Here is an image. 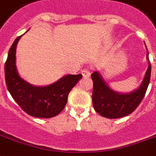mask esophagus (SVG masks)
I'll return each instance as SVG.
<instances>
[{
    "label": "esophagus",
    "instance_id": "obj_1",
    "mask_svg": "<svg viewBox=\"0 0 156 156\" xmlns=\"http://www.w3.org/2000/svg\"><path fill=\"white\" fill-rule=\"evenodd\" d=\"M82 75L84 78H87V77H89L91 76V73H90V71L88 69H84L82 71Z\"/></svg>",
    "mask_w": 156,
    "mask_h": 156
}]
</instances>
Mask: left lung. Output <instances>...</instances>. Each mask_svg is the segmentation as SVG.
Returning <instances> with one entry per match:
<instances>
[{
	"mask_svg": "<svg viewBox=\"0 0 156 156\" xmlns=\"http://www.w3.org/2000/svg\"><path fill=\"white\" fill-rule=\"evenodd\" d=\"M147 58L149 66L140 87L136 91L128 94H119L107 85L97 72L92 74L93 81L92 104L94 109L100 115L108 119H118L130 115L140 105L146 94L151 79V65L148 52Z\"/></svg>",
	"mask_w": 156,
	"mask_h": 156,
	"instance_id": "1",
	"label": "left lung"
}]
</instances>
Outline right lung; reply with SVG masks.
Returning <instances> with one entry per match:
<instances>
[{
    "label": "right lung",
    "instance_id": "add662e5",
    "mask_svg": "<svg viewBox=\"0 0 156 156\" xmlns=\"http://www.w3.org/2000/svg\"><path fill=\"white\" fill-rule=\"evenodd\" d=\"M20 37H18L10 48L5 64L8 90L18 105L29 115L38 118L56 116L64 110L69 92L82 78V75L64 76L45 87L29 84L19 76L16 68V48Z\"/></svg>",
    "mask_w": 156,
    "mask_h": 156
}]
</instances>
